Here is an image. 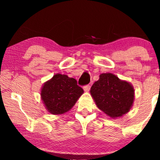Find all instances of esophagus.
Segmentation results:
<instances>
[{
    "mask_svg": "<svg viewBox=\"0 0 160 160\" xmlns=\"http://www.w3.org/2000/svg\"><path fill=\"white\" fill-rule=\"evenodd\" d=\"M89 89H90V86L89 85H86L83 87V90L86 92H88L89 91Z\"/></svg>",
    "mask_w": 160,
    "mask_h": 160,
    "instance_id": "obj_1",
    "label": "esophagus"
}]
</instances>
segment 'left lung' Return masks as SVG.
<instances>
[{
	"instance_id": "1",
	"label": "left lung",
	"mask_w": 160,
	"mask_h": 160,
	"mask_svg": "<svg viewBox=\"0 0 160 160\" xmlns=\"http://www.w3.org/2000/svg\"><path fill=\"white\" fill-rule=\"evenodd\" d=\"M90 94L97 107L113 119L127 113L135 100V89L131 82L120 80L112 73L99 75L98 80L92 86Z\"/></svg>"
}]
</instances>
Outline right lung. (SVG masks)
Returning a JSON list of instances; mask_svg holds the SVG:
<instances>
[{"label": "right lung", "mask_w": 160, "mask_h": 160, "mask_svg": "<svg viewBox=\"0 0 160 160\" xmlns=\"http://www.w3.org/2000/svg\"><path fill=\"white\" fill-rule=\"evenodd\" d=\"M83 89L74 78L56 74L46 81L40 89V98L47 111L53 115L67 113L76 104Z\"/></svg>", "instance_id": "add662e5"}]
</instances>
